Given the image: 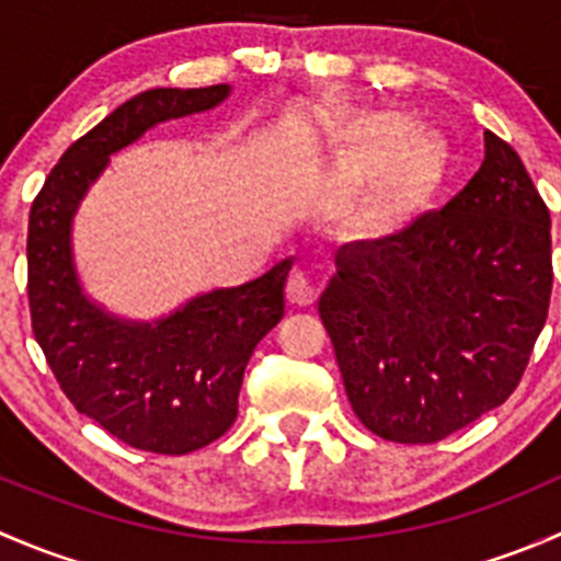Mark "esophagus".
I'll use <instances>...</instances> for the list:
<instances>
[{"label":"esophagus","instance_id":"1","mask_svg":"<svg viewBox=\"0 0 561 561\" xmlns=\"http://www.w3.org/2000/svg\"><path fill=\"white\" fill-rule=\"evenodd\" d=\"M287 298L296 307H312L317 298V285L304 271H293L290 279H287Z\"/></svg>","mask_w":561,"mask_h":561}]
</instances>
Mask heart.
<instances>
[{"label":"heart","instance_id":"b5f03b06","mask_svg":"<svg viewBox=\"0 0 561 561\" xmlns=\"http://www.w3.org/2000/svg\"><path fill=\"white\" fill-rule=\"evenodd\" d=\"M448 165L437 133L399 111H364L333 133L328 206L360 239H390L432 206Z\"/></svg>","mask_w":561,"mask_h":561}]
</instances>
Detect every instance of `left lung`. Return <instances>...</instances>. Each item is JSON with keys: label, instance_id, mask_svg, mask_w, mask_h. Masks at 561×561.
Returning <instances> with one entry per match:
<instances>
[{"label": "left lung", "instance_id": "8db88e82", "mask_svg": "<svg viewBox=\"0 0 561 561\" xmlns=\"http://www.w3.org/2000/svg\"><path fill=\"white\" fill-rule=\"evenodd\" d=\"M317 301L344 390L369 432L426 445L505 404L551 298V217L522 157L485 160L443 208L333 252Z\"/></svg>", "mask_w": 561, "mask_h": 561}]
</instances>
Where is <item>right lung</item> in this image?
I'll return each instance as SVG.
<instances>
[{
  "label": "right lung",
  "instance_id": "obj_1",
  "mask_svg": "<svg viewBox=\"0 0 561 561\" xmlns=\"http://www.w3.org/2000/svg\"><path fill=\"white\" fill-rule=\"evenodd\" d=\"M230 94V83L135 94L61 154L32 203V331L76 410L129 448L192 454L233 426L249 358L285 314L293 257L239 287L197 293L173 312L135 320L89 296L72 228L113 154L160 124L214 111Z\"/></svg>",
  "mask_w": 561,
  "mask_h": 561
}]
</instances>
